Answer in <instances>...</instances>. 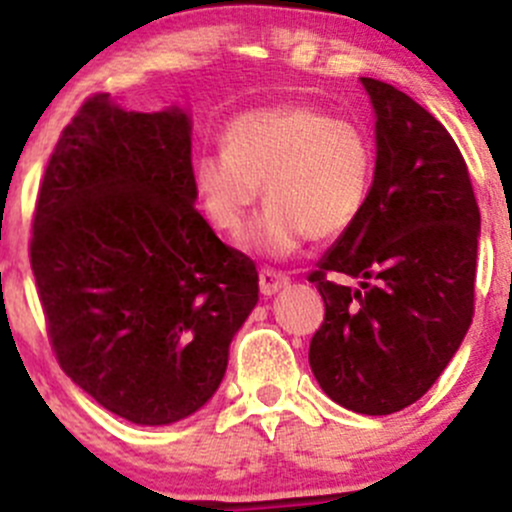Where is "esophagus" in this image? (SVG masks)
I'll return each instance as SVG.
<instances>
[{
	"mask_svg": "<svg viewBox=\"0 0 512 512\" xmlns=\"http://www.w3.org/2000/svg\"><path fill=\"white\" fill-rule=\"evenodd\" d=\"M287 285H289V277L282 275V272H275V270L260 272V292L265 294V297H272V294H277Z\"/></svg>",
	"mask_w": 512,
	"mask_h": 512,
	"instance_id": "obj_1",
	"label": "esophagus"
}]
</instances>
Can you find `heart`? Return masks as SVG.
Instances as JSON below:
<instances>
[{"label": "heart", "instance_id": "heart-1", "mask_svg": "<svg viewBox=\"0 0 512 512\" xmlns=\"http://www.w3.org/2000/svg\"><path fill=\"white\" fill-rule=\"evenodd\" d=\"M225 151L195 163V193L210 225L242 230L260 198L270 205L245 235V247L289 257L304 240H334L356 225L374 185V146L354 123L309 103L240 113L223 136Z\"/></svg>", "mask_w": 512, "mask_h": 512}]
</instances>
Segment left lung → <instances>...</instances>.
<instances>
[{
	"label": "left lung",
	"mask_w": 512,
	"mask_h": 512,
	"mask_svg": "<svg viewBox=\"0 0 512 512\" xmlns=\"http://www.w3.org/2000/svg\"><path fill=\"white\" fill-rule=\"evenodd\" d=\"M361 86L376 116L374 185L309 275L324 299L309 366L339 406L386 416L436 384L471 327L480 213L446 128L396 86Z\"/></svg>",
	"instance_id": "8db88e82"
}]
</instances>
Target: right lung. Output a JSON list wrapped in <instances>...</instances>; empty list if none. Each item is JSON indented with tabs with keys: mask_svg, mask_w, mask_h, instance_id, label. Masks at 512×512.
Instances as JSON below:
<instances>
[{
	"mask_svg": "<svg viewBox=\"0 0 512 512\" xmlns=\"http://www.w3.org/2000/svg\"><path fill=\"white\" fill-rule=\"evenodd\" d=\"M188 108L96 94L39 188L32 270L66 376L111 414L168 426L203 409L260 299L255 262L195 210Z\"/></svg>",
	"mask_w": 512,
	"mask_h": 512,
	"instance_id": "1",
	"label": "right lung"
}]
</instances>
